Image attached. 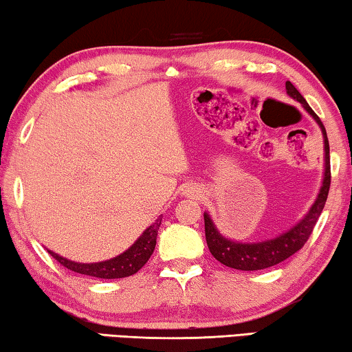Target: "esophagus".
Wrapping results in <instances>:
<instances>
[{
    "mask_svg": "<svg viewBox=\"0 0 352 352\" xmlns=\"http://www.w3.org/2000/svg\"><path fill=\"white\" fill-rule=\"evenodd\" d=\"M186 194L189 195V197H201V194H204V192H201L200 187H197V186H190V187H187V192H186Z\"/></svg>",
    "mask_w": 352,
    "mask_h": 352,
    "instance_id": "34e87169",
    "label": "esophagus"
}]
</instances>
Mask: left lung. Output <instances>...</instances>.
<instances>
[{"mask_svg":"<svg viewBox=\"0 0 352 352\" xmlns=\"http://www.w3.org/2000/svg\"><path fill=\"white\" fill-rule=\"evenodd\" d=\"M287 94L292 99L300 102L307 113L316 120L319 124L322 136H324V177H322V186L317 194V199L311 208L298 223L285 232L278 234L277 237L261 240V242H237V240H230L224 237L216 228L213 219L208 213H204L205 219V237L206 245H208L210 252L213 256L218 259L224 266L239 269V271H259V269H266L276 264L285 261L292 254H295L298 250L302 248V245L307 242L309 235L314 229V226L319 219V216L324 210L327 195L330 189V147L329 139H327V131L322 124L320 118L314 113V110L309 107L306 99L302 98L295 86L290 81L285 83Z\"/></svg>","mask_w":352,"mask_h":352,"instance_id":"1","label":"left lung"}]
</instances>
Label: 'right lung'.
Returning <instances> with one entry per match:
<instances>
[{"label":"right lung","instance_id":"obj_1","mask_svg":"<svg viewBox=\"0 0 352 352\" xmlns=\"http://www.w3.org/2000/svg\"><path fill=\"white\" fill-rule=\"evenodd\" d=\"M163 216H158L155 223H152L148 228L144 230L142 235H139V239L129 247L126 252H123L118 256L107 261L100 263H76L70 261L60 254H57L51 250H47V253L52 258H56L62 266L70 269V271L85 274V276L98 277V278H123L129 277L133 274H136L144 264L148 261V258L152 256L153 250H155L157 243V234L160 229Z\"/></svg>","mask_w":352,"mask_h":352}]
</instances>
